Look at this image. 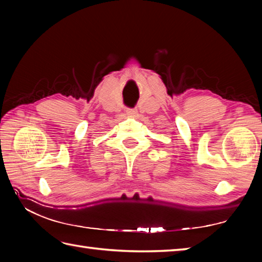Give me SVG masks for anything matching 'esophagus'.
Returning <instances> with one entry per match:
<instances>
[{"label":"esophagus","instance_id":"34e87169","mask_svg":"<svg viewBox=\"0 0 262 262\" xmlns=\"http://www.w3.org/2000/svg\"><path fill=\"white\" fill-rule=\"evenodd\" d=\"M126 114L129 117H136L137 116V109H127Z\"/></svg>","mask_w":262,"mask_h":262}]
</instances>
